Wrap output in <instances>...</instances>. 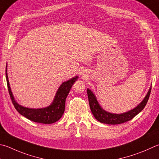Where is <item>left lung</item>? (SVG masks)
Wrapping results in <instances>:
<instances>
[{"label": "left lung", "mask_w": 159, "mask_h": 159, "mask_svg": "<svg viewBox=\"0 0 159 159\" xmlns=\"http://www.w3.org/2000/svg\"><path fill=\"white\" fill-rule=\"evenodd\" d=\"M87 92L89 107H90L92 113L94 115V117L99 122L103 124H107V125H119V124L125 123L132 120L135 115H137L140 111H143L148 102L150 92H151V88H149L148 94H147L143 100V102L139 105L137 106L135 108L131 110V111L121 114L111 113V112L106 111L105 110H103L100 106L93 92L89 89H87Z\"/></svg>", "instance_id": "obj_1"}]
</instances>
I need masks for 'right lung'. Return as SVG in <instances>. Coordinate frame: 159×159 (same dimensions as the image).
<instances>
[{
	"label": "right lung",
	"mask_w": 159,
	"mask_h": 159,
	"mask_svg": "<svg viewBox=\"0 0 159 159\" xmlns=\"http://www.w3.org/2000/svg\"><path fill=\"white\" fill-rule=\"evenodd\" d=\"M5 75H6V80L8 91L12 102L14 108L20 114L27 119L30 120L33 122L42 123V124H52L57 122L62 117L64 113L65 108V100L67 98L70 89L72 87L74 83L78 79V76L72 78L71 79L63 82L62 85L57 89V91L55 96L54 99L50 106L43 108H29L24 107L19 105L15 100H14L12 92L11 91L10 86L9 80L7 72V65L6 70H5Z\"/></svg>",
	"instance_id": "obj_1"
}]
</instances>
